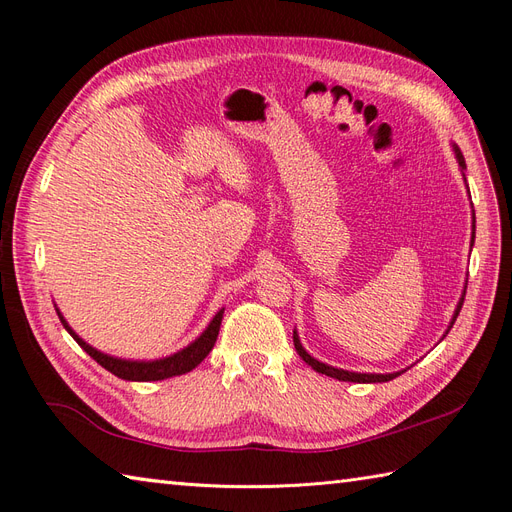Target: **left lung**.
<instances>
[{
    "label": "left lung",
    "instance_id": "left-lung-1",
    "mask_svg": "<svg viewBox=\"0 0 512 512\" xmlns=\"http://www.w3.org/2000/svg\"><path fill=\"white\" fill-rule=\"evenodd\" d=\"M453 151H455V156H457V162H459L461 170H466V160H463V156H461V151H459L457 145H453ZM463 179H466V175H463ZM468 194H470V190H468ZM474 230H476V218H474V213H472V243H474ZM466 288H468V282H466ZM463 297H466V290H463V294H461V299H459V303H457V307H455L453 320H451V324H448L446 333L453 329V324H455V320H457V316H459V312H461ZM446 333H444V335H446ZM292 342H294V348H297L301 359H303L307 365H312V369H316L318 374L331 376V378H337V380H342V382H389V380L401 376V374H404V371H406V369H401V371H395V374H356V371L337 369V367H331V365H327V363H320L318 359H314L312 354H307L305 348L301 346V339H299L297 331H292Z\"/></svg>",
    "mask_w": 512,
    "mask_h": 512
}]
</instances>
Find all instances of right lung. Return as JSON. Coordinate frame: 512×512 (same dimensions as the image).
Segmentation results:
<instances>
[{
    "mask_svg": "<svg viewBox=\"0 0 512 512\" xmlns=\"http://www.w3.org/2000/svg\"><path fill=\"white\" fill-rule=\"evenodd\" d=\"M57 316L61 324H64V329L74 337V342L79 344L96 363H100L104 369L111 371V374H115L121 380H132V382H156V380L188 374V371H192L200 361H205V356L215 346V339H218L224 309H220V312L213 316L209 327L200 333V337H196L190 346H185L183 350L158 361H126V359H117V356H108L96 348H91L87 342H83V339L72 331L66 318L59 314V309H57Z\"/></svg>",
    "mask_w": 512,
    "mask_h": 512,
    "instance_id": "obj_1",
    "label": "right lung"
}]
</instances>
